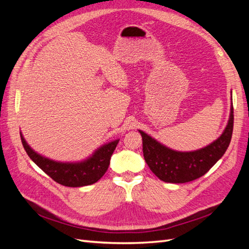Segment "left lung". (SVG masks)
Here are the masks:
<instances>
[{
	"instance_id": "left-lung-1",
	"label": "left lung",
	"mask_w": 249,
	"mask_h": 249,
	"mask_svg": "<svg viewBox=\"0 0 249 249\" xmlns=\"http://www.w3.org/2000/svg\"><path fill=\"white\" fill-rule=\"evenodd\" d=\"M233 108L221 136L206 147L193 152H178L161 144L144 132L142 137L143 156L149 169L163 182L180 184L196 179L212 168L227 152L232 135Z\"/></svg>"
}]
</instances>
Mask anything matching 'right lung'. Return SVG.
Here are the masks:
<instances>
[{
    "mask_svg": "<svg viewBox=\"0 0 249 249\" xmlns=\"http://www.w3.org/2000/svg\"><path fill=\"white\" fill-rule=\"evenodd\" d=\"M20 139L30 159L55 182L67 187H82L96 183L107 171L111 156L119 141L117 139L102 145L95 150L92 156L84 161L63 163L51 160L37 154L28 144L21 133Z\"/></svg>",
    "mask_w": 249,
    "mask_h": 249,
    "instance_id": "obj_1",
    "label": "right lung"
}]
</instances>
